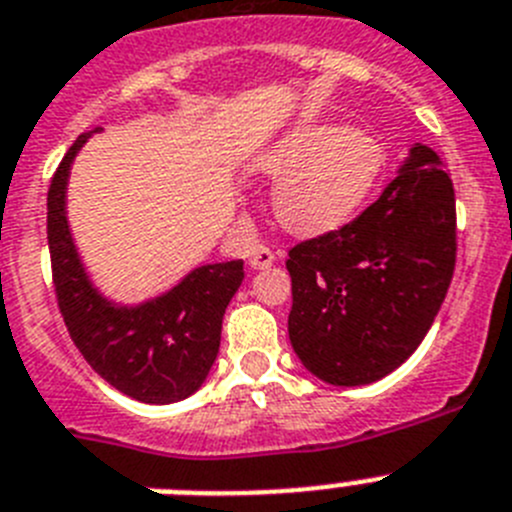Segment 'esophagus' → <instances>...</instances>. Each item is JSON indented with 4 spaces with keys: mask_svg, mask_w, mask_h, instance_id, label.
<instances>
[{
    "mask_svg": "<svg viewBox=\"0 0 512 512\" xmlns=\"http://www.w3.org/2000/svg\"><path fill=\"white\" fill-rule=\"evenodd\" d=\"M274 261H277V253L271 251L269 246H256L251 251V259H248V264H251L253 269H269Z\"/></svg>",
    "mask_w": 512,
    "mask_h": 512,
    "instance_id": "1",
    "label": "esophagus"
}]
</instances>
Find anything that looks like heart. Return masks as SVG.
<instances>
[{"mask_svg":"<svg viewBox=\"0 0 512 512\" xmlns=\"http://www.w3.org/2000/svg\"><path fill=\"white\" fill-rule=\"evenodd\" d=\"M261 169L279 179L274 212L292 233L318 235L346 225L372 197L384 171L377 140L348 125H307L271 148Z\"/></svg>","mask_w":512,"mask_h":512,"instance_id":"heart-1","label":"heart"}]
</instances>
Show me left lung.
I'll use <instances>...</instances> for the list:
<instances>
[{
	"instance_id": "8db88e82",
	"label": "left lung",
	"mask_w": 512,
	"mask_h": 512,
	"mask_svg": "<svg viewBox=\"0 0 512 512\" xmlns=\"http://www.w3.org/2000/svg\"><path fill=\"white\" fill-rule=\"evenodd\" d=\"M454 264V184L418 143L359 217L289 248L295 354L338 387L387 377L436 320Z\"/></svg>"
}]
</instances>
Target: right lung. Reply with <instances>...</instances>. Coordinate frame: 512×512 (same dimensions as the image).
Listing matches in <instances>:
<instances>
[{
    "label": "right lung",
    "mask_w": 512,
    "mask_h": 512,
    "mask_svg": "<svg viewBox=\"0 0 512 512\" xmlns=\"http://www.w3.org/2000/svg\"><path fill=\"white\" fill-rule=\"evenodd\" d=\"M97 130L74 140L48 187V251L58 310L81 356L122 395L151 405L184 400L200 390L215 361L225 307L243 282V261L200 266L146 305L104 300L81 266L66 220L71 161Z\"/></svg>",
    "instance_id": "add662e5"
}]
</instances>
